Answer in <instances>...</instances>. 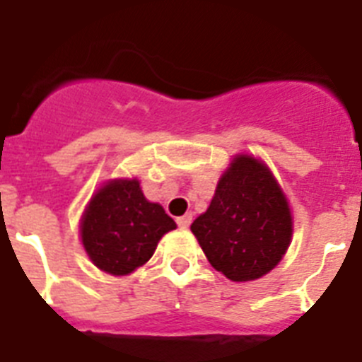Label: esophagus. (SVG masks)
Segmentation results:
<instances>
[{
	"label": "esophagus",
	"mask_w": 362,
	"mask_h": 362,
	"mask_svg": "<svg viewBox=\"0 0 362 362\" xmlns=\"http://www.w3.org/2000/svg\"><path fill=\"white\" fill-rule=\"evenodd\" d=\"M191 221H193V215L186 214V215H182V217L176 218V224H178L180 228H189Z\"/></svg>",
	"instance_id": "esophagus-1"
}]
</instances>
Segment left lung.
I'll return each mask as SVG.
<instances>
[{
    "label": "left lung",
    "mask_w": 362,
    "mask_h": 362,
    "mask_svg": "<svg viewBox=\"0 0 362 362\" xmlns=\"http://www.w3.org/2000/svg\"><path fill=\"white\" fill-rule=\"evenodd\" d=\"M191 232L215 270L232 281H252L269 274L285 256L293 217L269 167L257 158L238 154Z\"/></svg>",
    "instance_id": "1"
}]
</instances>
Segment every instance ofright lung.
<instances>
[{
  "instance_id": "obj_1",
  "label": "right lung",
  "mask_w": 362,
  "mask_h": 362,
  "mask_svg": "<svg viewBox=\"0 0 362 362\" xmlns=\"http://www.w3.org/2000/svg\"><path fill=\"white\" fill-rule=\"evenodd\" d=\"M176 223L156 202H148L138 178L103 184L81 218V239L97 269L127 276L145 265Z\"/></svg>"
}]
</instances>
